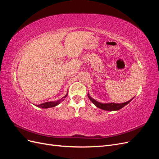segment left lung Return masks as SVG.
Wrapping results in <instances>:
<instances>
[{
	"label": "left lung",
	"instance_id": "8db88e82",
	"mask_svg": "<svg viewBox=\"0 0 159 159\" xmlns=\"http://www.w3.org/2000/svg\"><path fill=\"white\" fill-rule=\"evenodd\" d=\"M88 98L90 99V101L92 102L96 107L102 109L103 110H105V111H117L119 110L120 109L123 108V107L125 106L126 105H127L129 102H131V101L133 99H131V100L128 101L127 102L125 103H100L97 102V101L95 100L94 99H93L89 95V94H88Z\"/></svg>",
	"mask_w": 159,
	"mask_h": 159
}]
</instances>
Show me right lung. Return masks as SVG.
<instances>
[{"label": "right lung", "instance_id": "obj_1", "mask_svg": "<svg viewBox=\"0 0 159 159\" xmlns=\"http://www.w3.org/2000/svg\"><path fill=\"white\" fill-rule=\"evenodd\" d=\"M68 95V93H67L64 97L62 98L61 99L57 100V101H55V102H46L42 104H39V105H35L36 106L40 107V108H42V109H47V108H50V107H55L56 105H57L58 104H60L61 102H63L64 100V98H66Z\"/></svg>", "mask_w": 159, "mask_h": 159}]
</instances>
